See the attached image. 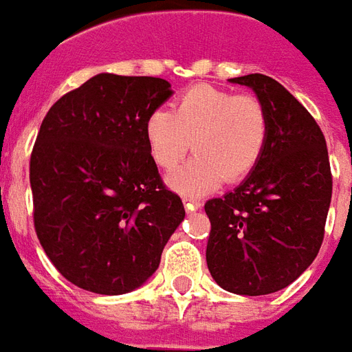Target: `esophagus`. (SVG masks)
<instances>
[{
  "label": "esophagus",
  "mask_w": 352,
  "mask_h": 352,
  "mask_svg": "<svg viewBox=\"0 0 352 352\" xmlns=\"http://www.w3.org/2000/svg\"><path fill=\"white\" fill-rule=\"evenodd\" d=\"M183 204L184 208H186V211H196L201 208V201L196 200V198H190V196H184Z\"/></svg>",
  "instance_id": "1"
}]
</instances>
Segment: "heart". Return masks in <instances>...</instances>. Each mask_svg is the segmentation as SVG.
<instances>
[{"label": "heart", "instance_id": "obj_1", "mask_svg": "<svg viewBox=\"0 0 352 352\" xmlns=\"http://www.w3.org/2000/svg\"><path fill=\"white\" fill-rule=\"evenodd\" d=\"M269 112L255 95H236L213 85H192L156 108L144 120V141L152 162L175 169L192 141L194 156L169 177L183 194H204L223 183H236L261 162L269 142Z\"/></svg>", "mask_w": 352, "mask_h": 352}]
</instances>
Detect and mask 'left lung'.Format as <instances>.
Segmentation results:
<instances>
[{
    "label": "left lung",
    "instance_id": "obj_1",
    "mask_svg": "<svg viewBox=\"0 0 352 352\" xmlns=\"http://www.w3.org/2000/svg\"><path fill=\"white\" fill-rule=\"evenodd\" d=\"M230 82L261 99L269 142L244 183L206 201V261L223 289L267 296L299 278L318 255L331 201L330 158L314 118L276 80L248 74Z\"/></svg>",
    "mask_w": 352,
    "mask_h": 352
}]
</instances>
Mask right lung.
Instances as JSON below:
<instances>
[{"instance_id": "obj_1", "label": "right lung", "mask_w": 352, "mask_h": 352, "mask_svg": "<svg viewBox=\"0 0 352 352\" xmlns=\"http://www.w3.org/2000/svg\"><path fill=\"white\" fill-rule=\"evenodd\" d=\"M152 76L99 74L56 100L30 156L34 228L56 270L100 296L158 269L184 206L164 184L144 120L171 89Z\"/></svg>"}]
</instances>
